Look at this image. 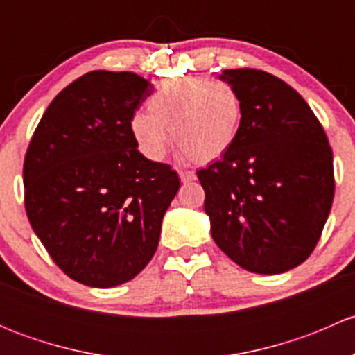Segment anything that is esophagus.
Masks as SVG:
<instances>
[{
    "label": "esophagus",
    "instance_id": "1",
    "mask_svg": "<svg viewBox=\"0 0 355 355\" xmlns=\"http://www.w3.org/2000/svg\"><path fill=\"white\" fill-rule=\"evenodd\" d=\"M178 175H180L182 182H192V180H196V178H198L192 170H178Z\"/></svg>",
    "mask_w": 355,
    "mask_h": 355
}]
</instances>
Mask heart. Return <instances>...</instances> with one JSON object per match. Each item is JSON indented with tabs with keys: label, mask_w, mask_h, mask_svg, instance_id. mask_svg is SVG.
Wrapping results in <instances>:
<instances>
[{
	"label": "heart",
	"mask_w": 355,
	"mask_h": 355,
	"mask_svg": "<svg viewBox=\"0 0 355 355\" xmlns=\"http://www.w3.org/2000/svg\"><path fill=\"white\" fill-rule=\"evenodd\" d=\"M242 123L244 103L230 82L185 75L157 85L148 113L132 116L130 132L139 151L153 161L163 157L171 130L177 148L198 163H209L234 148Z\"/></svg>",
	"instance_id": "obj_1"
}]
</instances>
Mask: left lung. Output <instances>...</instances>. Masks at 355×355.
Segmentation results:
<instances>
[{"instance_id": "left-lung-1", "label": "left lung", "mask_w": 355, "mask_h": 355, "mask_svg": "<svg viewBox=\"0 0 355 355\" xmlns=\"http://www.w3.org/2000/svg\"><path fill=\"white\" fill-rule=\"evenodd\" d=\"M241 92L244 123L234 148L198 171L211 235L247 271L278 275L302 264L330 214L333 153L320 120L282 78L223 70Z\"/></svg>"}]
</instances>
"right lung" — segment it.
I'll list each match as a JSON object with an SVG mask.
<instances>
[{"instance_id": "right-lung-1", "label": "right lung", "mask_w": 355, "mask_h": 355, "mask_svg": "<svg viewBox=\"0 0 355 355\" xmlns=\"http://www.w3.org/2000/svg\"><path fill=\"white\" fill-rule=\"evenodd\" d=\"M151 94L132 71H89L53 99L25 155L32 230L87 287H116L144 270L180 187L177 171L142 156L132 137V116Z\"/></svg>"}]
</instances>
